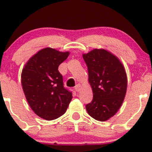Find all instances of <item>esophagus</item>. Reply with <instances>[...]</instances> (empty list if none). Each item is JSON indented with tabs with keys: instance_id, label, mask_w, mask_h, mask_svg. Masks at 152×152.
<instances>
[{
	"instance_id": "1",
	"label": "esophagus",
	"mask_w": 152,
	"mask_h": 152,
	"mask_svg": "<svg viewBox=\"0 0 152 152\" xmlns=\"http://www.w3.org/2000/svg\"><path fill=\"white\" fill-rule=\"evenodd\" d=\"M80 87H81V85H80V83H77V84L76 85V86H75V91H76V92H78L79 91H80Z\"/></svg>"
}]
</instances>
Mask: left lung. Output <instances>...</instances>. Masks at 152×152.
Wrapping results in <instances>:
<instances>
[{
  "label": "left lung",
  "mask_w": 152,
  "mask_h": 152,
  "mask_svg": "<svg viewBox=\"0 0 152 152\" xmlns=\"http://www.w3.org/2000/svg\"><path fill=\"white\" fill-rule=\"evenodd\" d=\"M83 57L93 92L92 102L86 105V109L96 120L106 121L115 115L125 99V69L116 57L104 49H94Z\"/></svg>",
  "instance_id": "left-lung-1"
}]
</instances>
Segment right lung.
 I'll return each mask as SVG.
<instances>
[{"label":"right lung","mask_w":152,"mask_h":152,"mask_svg":"<svg viewBox=\"0 0 152 152\" xmlns=\"http://www.w3.org/2000/svg\"><path fill=\"white\" fill-rule=\"evenodd\" d=\"M69 54L50 48L42 49L22 70L21 85L27 102L37 115L46 120L63 115L72 99L58 70Z\"/></svg>","instance_id":"1"}]
</instances>
